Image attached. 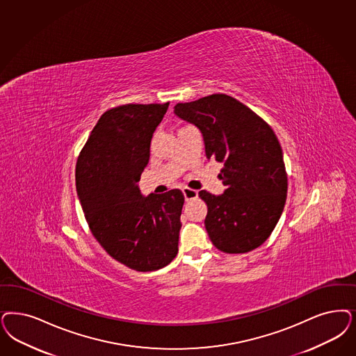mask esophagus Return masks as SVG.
Here are the masks:
<instances>
[{
	"instance_id": "1",
	"label": "esophagus",
	"mask_w": 356,
	"mask_h": 356,
	"mask_svg": "<svg viewBox=\"0 0 356 356\" xmlns=\"http://www.w3.org/2000/svg\"><path fill=\"white\" fill-rule=\"evenodd\" d=\"M183 195H184L185 200H186V201L193 200V198H196V197L198 196L197 191H195V189H191V188H183Z\"/></svg>"
}]
</instances>
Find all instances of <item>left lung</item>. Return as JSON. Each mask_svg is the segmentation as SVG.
I'll use <instances>...</instances> for the list:
<instances>
[{"label":"left lung","mask_w":356,"mask_h":356,"mask_svg":"<svg viewBox=\"0 0 356 356\" xmlns=\"http://www.w3.org/2000/svg\"><path fill=\"white\" fill-rule=\"evenodd\" d=\"M175 114L201 130L208 159L223 163V195L200 191L205 227L226 254L263 245L280 220L288 191L282 149L270 124L236 98L217 93L180 102Z\"/></svg>","instance_id":"left-lung-1"}]
</instances>
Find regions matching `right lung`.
I'll list each match as a JSON object with an SVG mask.
<instances>
[{
  "mask_svg": "<svg viewBox=\"0 0 356 356\" xmlns=\"http://www.w3.org/2000/svg\"><path fill=\"white\" fill-rule=\"evenodd\" d=\"M168 105L126 104L105 111L76 163V191L93 236L111 258L139 272L165 267L179 251L183 192L143 197L138 188Z\"/></svg>",
  "mask_w": 356,
  "mask_h": 356,
  "instance_id": "obj_1",
  "label": "right lung"
}]
</instances>
